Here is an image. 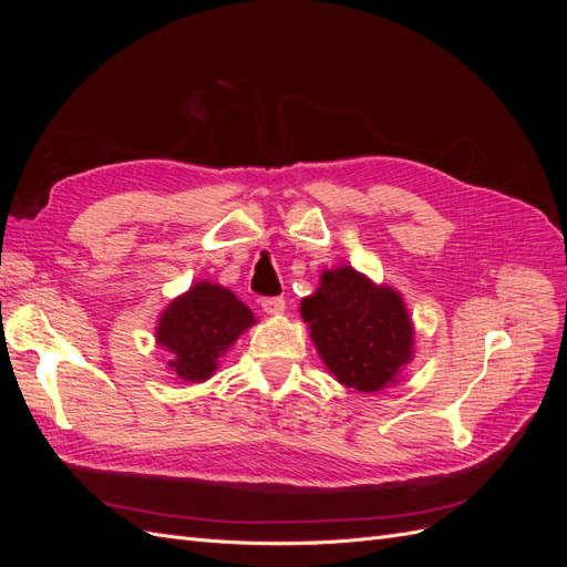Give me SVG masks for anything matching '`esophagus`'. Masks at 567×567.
I'll return each mask as SVG.
<instances>
[{
    "instance_id": "34e87169",
    "label": "esophagus",
    "mask_w": 567,
    "mask_h": 567,
    "mask_svg": "<svg viewBox=\"0 0 567 567\" xmlns=\"http://www.w3.org/2000/svg\"><path fill=\"white\" fill-rule=\"evenodd\" d=\"M262 310H265L267 315H284L286 300H284V298H265V300H262Z\"/></svg>"
}]
</instances>
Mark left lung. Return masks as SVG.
<instances>
[{"mask_svg": "<svg viewBox=\"0 0 567 567\" xmlns=\"http://www.w3.org/2000/svg\"><path fill=\"white\" fill-rule=\"evenodd\" d=\"M300 315L326 369L342 385L379 392L411 362L414 323L402 296L348 265L321 274L319 288L302 298Z\"/></svg>", "mask_w": 567, "mask_h": 567, "instance_id": "8db88e82", "label": "left lung"}]
</instances>
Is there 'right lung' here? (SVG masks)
<instances>
[{
  "mask_svg": "<svg viewBox=\"0 0 567 567\" xmlns=\"http://www.w3.org/2000/svg\"><path fill=\"white\" fill-rule=\"evenodd\" d=\"M255 323L229 288L198 281L165 307L156 340L169 352L167 367L188 383L208 381L236 338Z\"/></svg>",
  "mask_w": 567,
  "mask_h": 567,
  "instance_id": "1",
  "label": "right lung"
}]
</instances>
